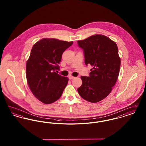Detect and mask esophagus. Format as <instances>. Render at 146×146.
I'll return each mask as SVG.
<instances>
[{
  "instance_id": "1",
  "label": "esophagus",
  "mask_w": 146,
  "mask_h": 146,
  "mask_svg": "<svg viewBox=\"0 0 146 146\" xmlns=\"http://www.w3.org/2000/svg\"><path fill=\"white\" fill-rule=\"evenodd\" d=\"M74 78H75V77H74V76H69V79H70V80L74 79Z\"/></svg>"
}]
</instances>
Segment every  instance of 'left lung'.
Here are the masks:
<instances>
[{"label": "left lung", "instance_id": "obj_1", "mask_svg": "<svg viewBox=\"0 0 146 146\" xmlns=\"http://www.w3.org/2000/svg\"><path fill=\"white\" fill-rule=\"evenodd\" d=\"M77 42L83 50L85 64L93 67L89 76H81L82 85L78 92L84 100L96 103L110 94L117 82L120 67L118 46L104 35H94Z\"/></svg>", "mask_w": 146, "mask_h": 146}]
</instances>
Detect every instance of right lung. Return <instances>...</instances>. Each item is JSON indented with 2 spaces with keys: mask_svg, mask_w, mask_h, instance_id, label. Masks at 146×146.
<instances>
[{
  "mask_svg": "<svg viewBox=\"0 0 146 146\" xmlns=\"http://www.w3.org/2000/svg\"><path fill=\"white\" fill-rule=\"evenodd\" d=\"M73 42L44 38L36 42L31 50L26 63V78L35 97L45 104L59 99L67 86L68 78L56 73L59 70L63 52Z\"/></svg>",
  "mask_w": 146,
  "mask_h": 146,
  "instance_id": "obj_1",
  "label": "right lung"
}]
</instances>
